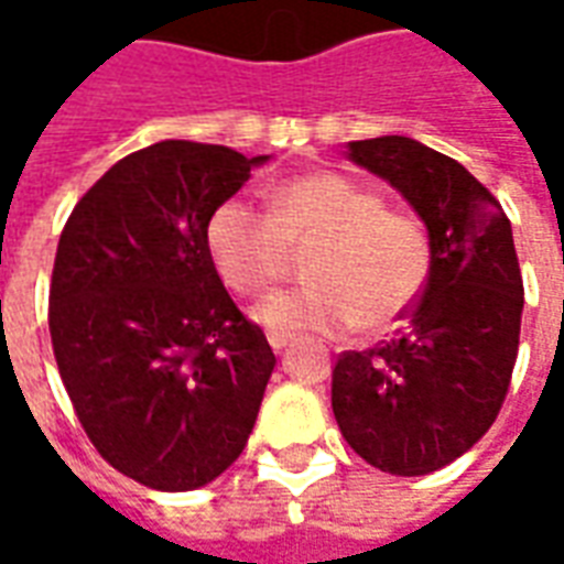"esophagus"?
Segmentation results:
<instances>
[{
	"instance_id": "obj_1",
	"label": "esophagus",
	"mask_w": 564,
	"mask_h": 564,
	"mask_svg": "<svg viewBox=\"0 0 564 564\" xmlns=\"http://www.w3.org/2000/svg\"><path fill=\"white\" fill-rule=\"evenodd\" d=\"M269 344L274 354H281L283 347L290 344V335H283V332H269Z\"/></svg>"
}]
</instances>
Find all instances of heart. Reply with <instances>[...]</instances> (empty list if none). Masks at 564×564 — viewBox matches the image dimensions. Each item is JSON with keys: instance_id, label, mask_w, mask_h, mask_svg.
<instances>
[{"instance_id": "heart-1", "label": "heart", "mask_w": 564, "mask_h": 564, "mask_svg": "<svg viewBox=\"0 0 564 564\" xmlns=\"http://www.w3.org/2000/svg\"><path fill=\"white\" fill-rule=\"evenodd\" d=\"M208 250L235 293L281 281L293 250H307L311 286L262 299L257 323L286 335L383 332L423 295L432 250L420 220L383 208L371 186L335 172L290 177L269 189V214L226 198L208 220Z\"/></svg>"}]
</instances>
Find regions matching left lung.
<instances>
[{
	"label": "left lung",
	"mask_w": 564,
	"mask_h": 564,
	"mask_svg": "<svg viewBox=\"0 0 564 564\" xmlns=\"http://www.w3.org/2000/svg\"><path fill=\"white\" fill-rule=\"evenodd\" d=\"M347 160L416 210L432 271L390 341L341 354L332 411L368 465L420 477L468 453L508 395L522 319L517 247L496 196L444 153L380 135L350 141Z\"/></svg>",
	"instance_id": "8db88e82"
}]
</instances>
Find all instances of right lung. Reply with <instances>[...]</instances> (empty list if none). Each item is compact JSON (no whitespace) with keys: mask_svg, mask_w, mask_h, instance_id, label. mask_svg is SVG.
<instances>
[{"mask_svg":"<svg viewBox=\"0 0 564 564\" xmlns=\"http://www.w3.org/2000/svg\"><path fill=\"white\" fill-rule=\"evenodd\" d=\"M262 162L150 144L115 162L59 235L47 323L63 387L102 459L160 492L198 489L241 456L274 371L205 238Z\"/></svg>","mask_w":564,"mask_h":564,"instance_id":"right-lung-1","label":"right lung"}]
</instances>
